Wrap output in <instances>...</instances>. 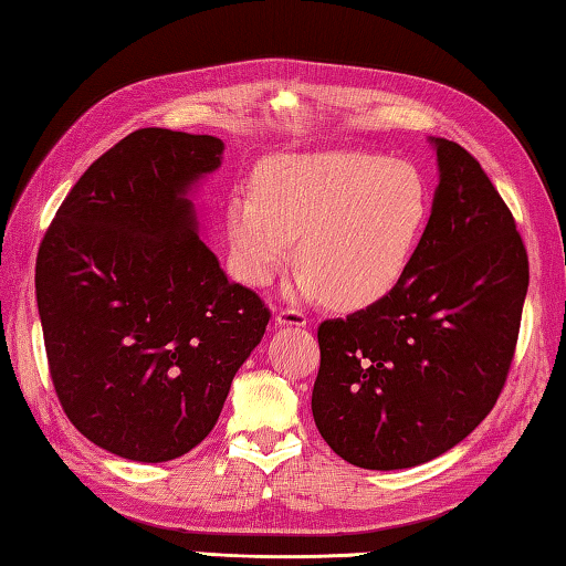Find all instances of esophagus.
<instances>
[{
  "instance_id": "1",
  "label": "esophagus",
  "mask_w": 566,
  "mask_h": 566,
  "mask_svg": "<svg viewBox=\"0 0 566 566\" xmlns=\"http://www.w3.org/2000/svg\"><path fill=\"white\" fill-rule=\"evenodd\" d=\"M274 322L280 327H307V315L302 310H280L276 312Z\"/></svg>"
}]
</instances>
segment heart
Listing matches in <instances>:
<instances>
[{"label": "heart", "instance_id": "b5f03b06", "mask_svg": "<svg viewBox=\"0 0 566 566\" xmlns=\"http://www.w3.org/2000/svg\"><path fill=\"white\" fill-rule=\"evenodd\" d=\"M430 217L426 178L406 160L357 148L274 154L254 170V193L227 206L237 276L266 286L290 264V294L339 307L380 302L406 280Z\"/></svg>", "mask_w": 566, "mask_h": 566}]
</instances>
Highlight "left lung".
I'll list each match as a JSON object with an SVG mask.
<instances>
[{
	"label": "left lung",
	"instance_id": "obj_1",
	"mask_svg": "<svg viewBox=\"0 0 566 566\" xmlns=\"http://www.w3.org/2000/svg\"><path fill=\"white\" fill-rule=\"evenodd\" d=\"M428 143L438 186L406 280L317 329L315 426L370 471L433 461L489 416L526 300L528 259L506 203L459 143Z\"/></svg>",
	"mask_w": 566,
	"mask_h": 566
}]
</instances>
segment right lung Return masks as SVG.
I'll list each match as a JSON object with an SVG mask.
<instances>
[{"label":"right lung","instance_id":"1","mask_svg":"<svg viewBox=\"0 0 566 566\" xmlns=\"http://www.w3.org/2000/svg\"><path fill=\"white\" fill-rule=\"evenodd\" d=\"M223 140L140 128L103 154L42 239L34 290L50 375L87 441L160 463L199 446L269 310L203 244L193 193Z\"/></svg>","mask_w":566,"mask_h":566}]
</instances>
